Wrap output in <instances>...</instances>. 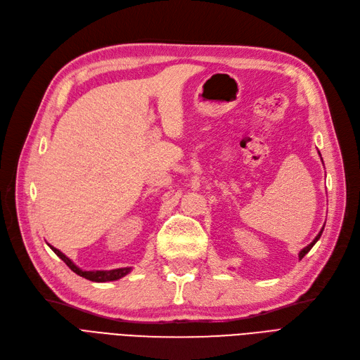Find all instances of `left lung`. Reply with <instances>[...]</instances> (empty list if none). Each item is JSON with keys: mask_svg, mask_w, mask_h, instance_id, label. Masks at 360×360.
Instances as JSON below:
<instances>
[{"mask_svg": "<svg viewBox=\"0 0 360 360\" xmlns=\"http://www.w3.org/2000/svg\"><path fill=\"white\" fill-rule=\"evenodd\" d=\"M321 234H323V230H321V231L319 233V236H317V237H315V238H314V242H312L311 245H308L307 248H304V249H302V250H300V254H299V258H300V259H302V258H303L304 255H307V254L309 252V250H311V248H312V246H314L315 243H317V240H319V238L321 237Z\"/></svg>", "mask_w": 360, "mask_h": 360, "instance_id": "obj_1", "label": "left lung"}]
</instances>
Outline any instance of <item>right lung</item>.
Segmentation results:
<instances>
[{
  "mask_svg": "<svg viewBox=\"0 0 360 360\" xmlns=\"http://www.w3.org/2000/svg\"><path fill=\"white\" fill-rule=\"evenodd\" d=\"M51 249L53 250V252H56L64 263H66L68 266H69V269L72 270V271H75L76 275H79V276H82V278H85V279H89V281H93V282H106V281H117V279H120V278H123L124 275H127L129 271H130V267H123V269H114V270H96V271H84V270H81V269H78L76 267L72 261L64 255L63 252H60L58 249H56V248H52L51 246Z\"/></svg>",
  "mask_w": 360,
  "mask_h": 360,
  "instance_id": "1",
  "label": "right lung"
}]
</instances>
